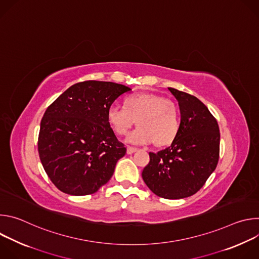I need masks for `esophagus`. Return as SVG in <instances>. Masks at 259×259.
<instances>
[{"instance_id": "1", "label": "esophagus", "mask_w": 259, "mask_h": 259, "mask_svg": "<svg viewBox=\"0 0 259 259\" xmlns=\"http://www.w3.org/2000/svg\"><path fill=\"white\" fill-rule=\"evenodd\" d=\"M137 151L136 147H133V146H127V154L128 155H131L133 153H135Z\"/></svg>"}]
</instances>
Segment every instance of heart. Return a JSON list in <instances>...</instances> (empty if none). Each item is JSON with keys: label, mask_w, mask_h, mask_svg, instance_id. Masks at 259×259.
<instances>
[{"label": "heart", "mask_w": 259, "mask_h": 259, "mask_svg": "<svg viewBox=\"0 0 259 259\" xmlns=\"http://www.w3.org/2000/svg\"><path fill=\"white\" fill-rule=\"evenodd\" d=\"M137 120L138 127L127 137L132 144L158 145L171 143L176 137L180 117L176 104L154 93H138L125 99V107L112 105L107 110V121L118 135H126Z\"/></svg>", "instance_id": "obj_1"}]
</instances>
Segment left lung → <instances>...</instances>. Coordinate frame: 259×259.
Masks as SVG:
<instances>
[{"instance_id":"obj_1","label":"left lung","mask_w":259,"mask_h":259,"mask_svg":"<svg viewBox=\"0 0 259 259\" xmlns=\"http://www.w3.org/2000/svg\"><path fill=\"white\" fill-rule=\"evenodd\" d=\"M168 89L179 104V130L170 146L150 153L142 179L155 195L174 200L195 195L215 170L220 133L216 119L201 100Z\"/></svg>"}]
</instances>
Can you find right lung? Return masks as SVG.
Here are the masks:
<instances>
[{"mask_svg": "<svg viewBox=\"0 0 259 259\" xmlns=\"http://www.w3.org/2000/svg\"><path fill=\"white\" fill-rule=\"evenodd\" d=\"M130 90L113 82L84 81L69 87L48 106L41 121L38 151L59 191L91 195L113 176L126 147L110 128L107 110Z\"/></svg>", "mask_w": 259, "mask_h": 259, "instance_id": "1", "label": "right lung"}]
</instances>
